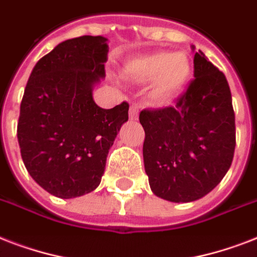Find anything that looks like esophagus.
Listing matches in <instances>:
<instances>
[{"label":"esophagus","mask_w":257,"mask_h":257,"mask_svg":"<svg viewBox=\"0 0 257 257\" xmlns=\"http://www.w3.org/2000/svg\"><path fill=\"white\" fill-rule=\"evenodd\" d=\"M137 118H139V108H137V105H132L129 108V120L136 121Z\"/></svg>","instance_id":"esophagus-1"}]
</instances>
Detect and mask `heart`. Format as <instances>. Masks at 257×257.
I'll return each instance as SVG.
<instances>
[{"label": "heart", "mask_w": 257, "mask_h": 257, "mask_svg": "<svg viewBox=\"0 0 257 257\" xmlns=\"http://www.w3.org/2000/svg\"><path fill=\"white\" fill-rule=\"evenodd\" d=\"M124 73L139 82L151 81L152 96L168 102L183 92L191 77V60L184 52H152L129 58Z\"/></svg>", "instance_id": "1"}]
</instances>
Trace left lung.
I'll use <instances>...</instances> for the list:
<instances>
[{"instance_id":"8db88e82","label":"left lung","mask_w":257,"mask_h":257,"mask_svg":"<svg viewBox=\"0 0 257 257\" xmlns=\"http://www.w3.org/2000/svg\"><path fill=\"white\" fill-rule=\"evenodd\" d=\"M193 66L195 80L176 106L140 113L149 185L172 203H189L209 193L228 172L235 152L227 78L201 50L195 53Z\"/></svg>"}]
</instances>
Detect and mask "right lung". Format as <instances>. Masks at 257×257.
Returning <instances> with one entry per match:
<instances>
[{
  "label": "right lung",
  "mask_w": 257,
  "mask_h": 257,
  "mask_svg": "<svg viewBox=\"0 0 257 257\" xmlns=\"http://www.w3.org/2000/svg\"><path fill=\"white\" fill-rule=\"evenodd\" d=\"M108 38L82 36L58 44L30 73L20 108L21 156L36 183L60 199L94 191L128 102L102 109L93 88L105 77Z\"/></svg>",
  "instance_id": "add662e5"
}]
</instances>
